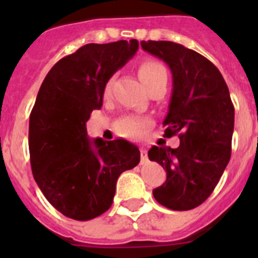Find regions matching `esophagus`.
<instances>
[{
	"label": "esophagus",
	"instance_id": "1",
	"mask_svg": "<svg viewBox=\"0 0 258 258\" xmlns=\"http://www.w3.org/2000/svg\"><path fill=\"white\" fill-rule=\"evenodd\" d=\"M149 161V157H147V151L146 149L141 147V163H147Z\"/></svg>",
	"mask_w": 258,
	"mask_h": 258
}]
</instances>
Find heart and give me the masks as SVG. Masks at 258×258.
<instances>
[{"label": "heart", "instance_id": "b5f03b06", "mask_svg": "<svg viewBox=\"0 0 258 258\" xmlns=\"http://www.w3.org/2000/svg\"><path fill=\"white\" fill-rule=\"evenodd\" d=\"M163 74H166L164 66H161L160 63H157V61L155 60L145 61V63H142V64L140 66V68H138V76H140L141 81L146 85V88H147L156 77H159ZM108 88L109 83L107 84V89ZM149 124V118L141 117V116L129 115L124 116V117L120 118V120L116 122V129H117L118 133L122 134V136L136 137L142 134Z\"/></svg>", "mask_w": 258, "mask_h": 258}]
</instances>
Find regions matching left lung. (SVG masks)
Returning a JSON list of instances; mask_svg holds the SVG:
<instances>
[{
    "label": "left lung",
    "instance_id": "obj_1",
    "mask_svg": "<svg viewBox=\"0 0 258 258\" xmlns=\"http://www.w3.org/2000/svg\"><path fill=\"white\" fill-rule=\"evenodd\" d=\"M141 46L172 71V98L163 124L165 137L179 138L177 149H150V160L166 170V181L152 194L166 208L190 211L211 197L229 164L234 104L218 68L202 54L172 41H142Z\"/></svg>",
    "mask_w": 258,
    "mask_h": 258
}]
</instances>
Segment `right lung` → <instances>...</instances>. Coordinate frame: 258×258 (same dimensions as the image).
<instances>
[{"label":"right lung","mask_w":258,"mask_h":258,"mask_svg":"<svg viewBox=\"0 0 258 258\" xmlns=\"http://www.w3.org/2000/svg\"><path fill=\"white\" fill-rule=\"evenodd\" d=\"M138 41L88 44L49 71L29 116L36 183L66 217L88 221L112 206L118 175L141 160L124 140L90 141L86 121L103 103L106 84L138 50Z\"/></svg>","instance_id":"right-lung-1"}]
</instances>
